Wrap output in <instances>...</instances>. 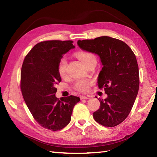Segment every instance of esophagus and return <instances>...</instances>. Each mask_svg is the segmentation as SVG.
<instances>
[{"label":"esophagus","instance_id":"esophagus-1","mask_svg":"<svg viewBox=\"0 0 157 157\" xmlns=\"http://www.w3.org/2000/svg\"><path fill=\"white\" fill-rule=\"evenodd\" d=\"M80 99H88V97L86 96H80Z\"/></svg>","mask_w":157,"mask_h":157}]
</instances>
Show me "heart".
I'll use <instances>...</instances> for the list:
<instances>
[{
  "instance_id": "1",
  "label": "heart",
  "mask_w": 157,
  "mask_h": 157,
  "mask_svg": "<svg viewBox=\"0 0 157 157\" xmlns=\"http://www.w3.org/2000/svg\"><path fill=\"white\" fill-rule=\"evenodd\" d=\"M77 56L86 66L92 62V61H96L95 56L93 54L88 52H78L77 53ZM67 65V60H66L65 58L60 59L58 64V72L61 77H63L66 73ZM90 84V82L88 80H79L76 82L75 87L77 90H80V91H86V90L88 89Z\"/></svg>"
}]
</instances>
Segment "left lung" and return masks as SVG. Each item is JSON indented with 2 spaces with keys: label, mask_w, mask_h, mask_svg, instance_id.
<instances>
[{
  "label": "left lung",
  "mask_w": 157,
  "mask_h": 157,
  "mask_svg": "<svg viewBox=\"0 0 157 157\" xmlns=\"http://www.w3.org/2000/svg\"><path fill=\"white\" fill-rule=\"evenodd\" d=\"M79 48L97 54L103 67L98 78L99 88L107 97L99 99L100 107L94 112V120L107 127L120 124L129 115L138 93L139 68L136 56L125 42L103 36L78 40Z\"/></svg>",
  "instance_id": "obj_1"
}]
</instances>
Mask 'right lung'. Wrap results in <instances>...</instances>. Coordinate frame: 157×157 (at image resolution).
<instances>
[{
    "mask_svg": "<svg viewBox=\"0 0 157 157\" xmlns=\"http://www.w3.org/2000/svg\"><path fill=\"white\" fill-rule=\"evenodd\" d=\"M72 40H47L36 44L25 56L21 73L23 99L33 117L44 128L63 129L71 121L77 96L57 98L56 84L61 78L58 64L63 55L75 48Z\"/></svg>",
    "mask_w": 157,
    "mask_h": 157,
    "instance_id": "obj_1",
    "label": "right lung"
}]
</instances>
